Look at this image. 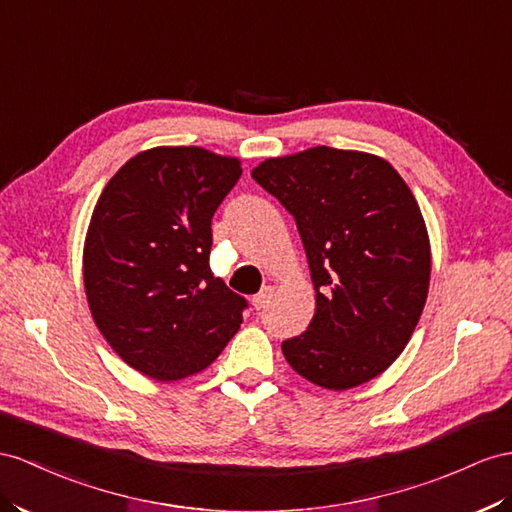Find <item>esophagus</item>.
Listing matches in <instances>:
<instances>
[{"label": "esophagus", "instance_id": "1", "mask_svg": "<svg viewBox=\"0 0 512 512\" xmlns=\"http://www.w3.org/2000/svg\"><path fill=\"white\" fill-rule=\"evenodd\" d=\"M270 298H272V287H266V290H261L259 294L253 296V307H255L257 311L264 309V307L270 303Z\"/></svg>", "mask_w": 512, "mask_h": 512}]
</instances>
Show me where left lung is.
I'll return each instance as SVG.
<instances>
[{"label": "left lung", "mask_w": 512, "mask_h": 512, "mask_svg": "<svg viewBox=\"0 0 512 512\" xmlns=\"http://www.w3.org/2000/svg\"><path fill=\"white\" fill-rule=\"evenodd\" d=\"M253 179L296 220L316 287L309 329L283 342L292 370L346 391L400 357L430 285V240L413 192L387 160L311 147L268 157Z\"/></svg>", "instance_id": "1"}]
</instances>
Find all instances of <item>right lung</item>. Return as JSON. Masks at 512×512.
<instances>
[{
	"label": "right lung",
	"mask_w": 512,
	"mask_h": 512,
	"mask_svg": "<svg viewBox=\"0 0 512 512\" xmlns=\"http://www.w3.org/2000/svg\"><path fill=\"white\" fill-rule=\"evenodd\" d=\"M240 175L238 157L153 147L116 170L90 216V313L116 355L155 381L205 370L240 329L246 300L209 270L212 216Z\"/></svg>",
	"instance_id": "right-lung-1"
}]
</instances>
